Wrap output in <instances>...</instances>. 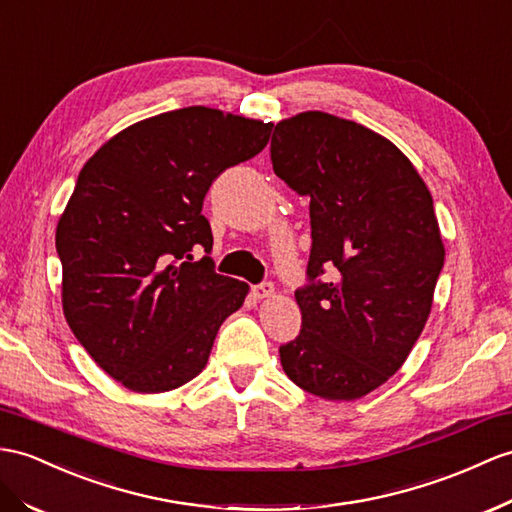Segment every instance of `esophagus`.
<instances>
[{
	"mask_svg": "<svg viewBox=\"0 0 512 512\" xmlns=\"http://www.w3.org/2000/svg\"><path fill=\"white\" fill-rule=\"evenodd\" d=\"M273 284L271 282H263V284H258V286H254L252 289V295L256 297V299H269L271 295H273Z\"/></svg>",
	"mask_w": 512,
	"mask_h": 512,
	"instance_id": "34e87169",
	"label": "esophagus"
}]
</instances>
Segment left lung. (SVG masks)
<instances>
[{
  "label": "left lung",
  "mask_w": 512,
  "mask_h": 512,
  "mask_svg": "<svg viewBox=\"0 0 512 512\" xmlns=\"http://www.w3.org/2000/svg\"><path fill=\"white\" fill-rule=\"evenodd\" d=\"M271 162L310 197L313 228V284L295 293L302 332L280 347L282 369L323 400H358L406 363L430 317L445 260L432 195L400 147L321 110L278 121Z\"/></svg>",
  "instance_id": "1"
}]
</instances>
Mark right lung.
<instances>
[{
  "mask_svg": "<svg viewBox=\"0 0 512 512\" xmlns=\"http://www.w3.org/2000/svg\"><path fill=\"white\" fill-rule=\"evenodd\" d=\"M273 123L189 106L136 121L82 167L56 226L62 313L110 378L165 393L202 373L249 286L193 252L213 249L202 215L223 169L254 158Z\"/></svg>",
  "mask_w": 512,
  "mask_h": 512,
  "instance_id": "right-lung-1",
  "label": "right lung"
}]
</instances>
